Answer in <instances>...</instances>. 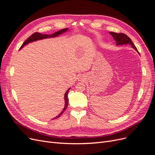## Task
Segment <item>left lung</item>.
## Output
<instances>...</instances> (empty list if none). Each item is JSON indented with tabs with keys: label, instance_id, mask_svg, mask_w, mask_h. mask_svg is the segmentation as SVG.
Here are the masks:
<instances>
[{
	"label": "left lung",
	"instance_id": "obj_1",
	"mask_svg": "<svg viewBox=\"0 0 155 155\" xmlns=\"http://www.w3.org/2000/svg\"><path fill=\"white\" fill-rule=\"evenodd\" d=\"M109 34L112 36L114 41H116V46H119V45L122 46V45H131V47H133L139 54L137 48H136V46L133 44V41H131V39L127 35H126L124 34H117V33L112 32V31L109 32Z\"/></svg>",
	"mask_w": 155,
	"mask_h": 155
}]
</instances>
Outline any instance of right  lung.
Instances as JSON below:
<instances>
[{
  "label": "right lung",
  "instance_id": "obj_1",
  "mask_svg": "<svg viewBox=\"0 0 155 155\" xmlns=\"http://www.w3.org/2000/svg\"><path fill=\"white\" fill-rule=\"evenodd\" d=\"M68 28H64V29H62L61 30L58 31H56L55 33H54V34H50V35H48V34H39V33H34V34L31 35L30 37H28L24 43H23V44L22 45L20 49L22 48L24 46H25L26 45H27L29 43H33V42H35V41H39V40H42V39H48V38H52V37H58L59 35H61L63 34H64V33L67 32V31H68ZM70 89V88H69L67 91L65 92L64 94V107L63 108V109L62 110V111L60 112V113L57 116H55V118L54 119H56L59 118V117H60L62 115V114L63 113V112L66 110V109L68 107V91ZM53 119V120H54Z\"/></svg>",
  "mask_w": 155,
  "mask_h": 155
}]
</instances>
